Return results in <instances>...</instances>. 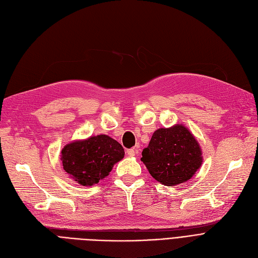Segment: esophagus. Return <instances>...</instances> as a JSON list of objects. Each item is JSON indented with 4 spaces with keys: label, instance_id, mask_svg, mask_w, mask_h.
<instances>
[{
    "label": "esophagus",
    "instance_id": "1",
    "mask_svg": "<svg viewBox=\"0 0 258 258\" xmlns=\"http://www.w3.org/2000/svg\"><path fill=\"white\" fill-rule=\"evenodd\" d=\"M127 154H128V156H130V157H134V156L136 155V151H135V149L127 150Z\"/></svg>",
    "mask_w": 258,
    "mask_h": 258
}]
</instances>
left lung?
Returning <instances> with one entry per match:
<instances>
[{
    "mask_svg": "<svg viewBox=\"0 0 258 258\" xmlns=\"http://www.w3.org/2000/svg\"><path fill=\"white\" fill-rule=\"evenodd\" d=\"M141 161L151 176L167 186L191 179L203 163L202 150L192 132L182 123L159 128L152 136Z\"/></svg>",
    "mask_w": 258,
    "mask_h": 258,
    "instance_id": "1",
    "label": "left lung"
}]
</instances>
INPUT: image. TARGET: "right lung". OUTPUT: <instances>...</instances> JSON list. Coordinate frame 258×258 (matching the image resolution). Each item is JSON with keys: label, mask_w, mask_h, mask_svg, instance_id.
I'll use <instances>...</instances> for the list:
<instances>
[{"label": "right lung", "mask_w": 258, "mask_h": 258, "mask_svg": "<svg viewBox=\"0 0 258 258\" xmlns=\"http://www.w3.org/2000/svg\"><path fill=\"white\" fill-rule=\"evenodd\" d=\"M122 146L106 135L76 140L61 150L60 161L67 175L83 186H91L109 175L123 158Z\"/></svg>", "instance_id": "obj_1"}]
</instances>
